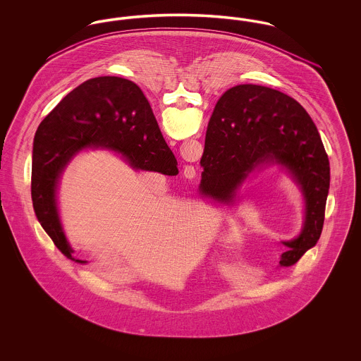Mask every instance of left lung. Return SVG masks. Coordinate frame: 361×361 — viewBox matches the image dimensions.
Here are the masks:
<instances>
[{
    "label": "left lung",
    "mask_w": 361,
    "mask_h": 361,
    "mask_svg": "<svg viewBox=\"0 0 361 361\" xmlns=\"http://www.w3.org/2000/svg\"><path fill=\"white\" fill-rule=\"evenodd\" d=\"M275 161L286 166L303 192L306 222L300 235L281 242L279 264L291 267L321 237L330 166L317 126L290 96L267 86L237 85L218 100L207 127L200 190L230 202L258 164Z\"/></svg>",
    "instance_id": "1"
}]
</instances>
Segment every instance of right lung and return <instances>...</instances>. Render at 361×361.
<instances>
[{"instance_id": "add662e5", "label": "right lung", "mask_w": 361, "mask_h": 361, "mask_svg": "<svg viewBox=\"0 0 361 361\" xmlns=\"http://www.w3.org/2000/svg\"><path fill=\"white\" fill-rule=\"evenodd\" d=\"M121 153L133 168L176 176L177 159L140 87L121 77L87 80L66 94L40 123L32 149L31 195L35 215L55 246L73 250L59 222L55 189L71 157L85 147Z\"/></svg>"}]
</instances>
